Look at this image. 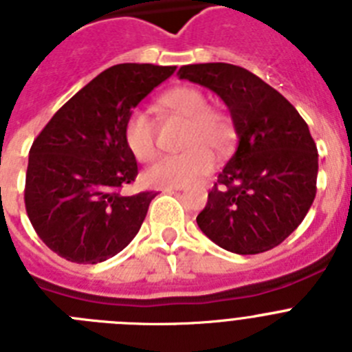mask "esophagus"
I'll list each match as a JSON object with an SVG mask.
<instances>
[{
	"label": "esophagus",
	"mask_w": 352,
	"mask_h": 352,
	"mask_svg": "<svg viewBox=\"0 0 352 352\" xmlns=\"http://www.w3.org/2000/svg\"><path fill=\"white\" fill-rule=\"evenodd\" d=\"M204 186H206V183H204ZM185 188H186V186H170V188H166V190L167 192H169V190H185Z\"/></svg>",
	"instance_id": "esophagus-1"
}]
</instances>
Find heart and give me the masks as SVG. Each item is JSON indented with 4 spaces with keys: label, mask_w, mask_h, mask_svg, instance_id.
Masks as SVG:
<instances>
[{
    "label": "heart",
    "mask_w": 352,
    "mask_h": 352,
    "mask_svg": "<svg viewBox=\"0 0 352 352\" xmlns=\"http://www.w3.org/2000/svg\"><path fill=\"white\" fill-rule=\"evenodd\" d=\"M164 104L188 120L185 133L186 151L160 158L148 167L144 179L153 186L190 185L210 173L214 155L226 153L236 139L234 123L226 113L210 109V100L201 89L192 86L176 88L164 96ZM125 142L139 162L157 155V129L144 109H133L125 123Z\"/></svg>",
    "instance_id": "heart-1"
}]
</instances>
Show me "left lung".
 Here are the masks:
<instances>
[{
	"mask_svg": "<svg viewBox=\"0 0 352 352\" xmlns=\"http://www.w3.org/2000/svg\"><path fill=\"white\" fill-rule=\"evenodd\" d=\"M179 79L201 84L231 113L238 148L197 214L199 229L219 247L250 256L280 245L316 197L317 148L291 102L247 68L185 65Z\"/></svg>",
	"mask_w": 352,
	"mask_h": 352,
	"instance_id": "8db88e82",
	"label": "left lung"
}]
</instances>
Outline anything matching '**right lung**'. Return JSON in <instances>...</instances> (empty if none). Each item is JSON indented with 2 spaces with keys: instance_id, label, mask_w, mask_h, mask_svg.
<instances>
[{
  "instance_id": "add662e5",
  "label": "right lung",
  "mask_w": 352,
  "mask_h": 352,
  "mask_svg": "<svg viewBox=\"0 0 352 352\" xmlns=\"http://www.w3.org/2000/svg\"><path fill=\"white\" fill-rule=\"evenodd\" d=\"M174 70L149 63L107 68L72 96L33 141L24 203L36 234L58 256L96 264L135 238L157 194H121L138 176L125 123Z\"/></svg>"
}]
</instances>
